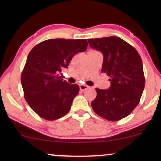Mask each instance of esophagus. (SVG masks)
I'll use <instances>...</instances> for the list:
<instances>
[{
	"label": "esophagus",
	"mask_w": 161,
	"mask_h": 161,
	"mask_svg": "<svg viewBox=\"0 0 161 161\" xmlns=\"http://www.w3.org/2000/svg\"><path fill=\"white\" fill-rule=\"evenodd\" d=\"M80 89L81 90V91H84V90L89 89V86H88L87 85H85V84H80Z\"/></svg>",
	"instance_id": "esophagus-1"
}]
</instances>
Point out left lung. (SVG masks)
Instances as JSON below:
<instances>
[{
    "mask_svg": "<svg viewBox=\"0 0 161 161\" xmlns=\"http://www.w3.org/2000/svg\"><path fill=\"white\" fill-rule=\"evenodd\" d=\"M90 47L103 55L102 72L110 77L108 89L96 88L94 111L115 122L126 117L140 102L145 86L142 60L133 46L117 36L88 39Z\"/></svg>",
    "mask_w": 161,
    "mask_h": 161,
    "instance_id": "8db88e82",
    "label": "left lung"
}]
</instances>
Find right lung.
<instances>
[{"label":"right lung","instance_id":"right-lung-1","mask_svg":"<svg viewBox=\"0 0 161 161\" xmlns=\"http://www.w3.org/2000/svg\"><path fill=\"white\" fill-rule=\"evenodd\" d=\"M87 46L86 39H53L42 42L30 51L21 83L26 102L40 117L53 121L69 112L79 86L63 80L58 73Z\"/></svg>","mask_w":161,"mask_h":161}]
</instances>
